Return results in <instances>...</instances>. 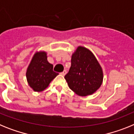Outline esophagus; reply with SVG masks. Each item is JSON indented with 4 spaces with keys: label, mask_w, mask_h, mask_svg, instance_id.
Returning <instances> with one entry per match:
<instances>
[{
    "label": "esophagus",
    "mask_w": 134,
    "mask_h": 134,
    "mask_svg": "<svg viewBox=\"0 0 134 134\" xmlns=\"http://www.w3.org/2000/svg\"><path fill=\"white\" fill-rule=\"evenodd\" d=\"M66 74H67V71H66V70H64L62 72V73H60V74H61V75H62L63 76H64V75H65Z\"/></svg>",
    "instance_id": "esophagus-1"
}]
</instances>
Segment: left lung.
I'll list each match as a JSON object with an SVG mask.
<instances>
[{
  "instance_id": "1",
  "label": "left lung",
  "mask_w": 134,
  "mask_h": 134,
  "mask_svg": "<svg viewBox=\"0 0 134 134\" xmlns=\"http://www.w3.org/2000/svg\"><path fill=\"white\" fill-rule=\"evenodd\" d=\"M71 62L65 76L69 88L79 96L92 94L103 80L102 69L95 56L86 48L79 46L72 54Z\"/></svg>"
}]
</instances>
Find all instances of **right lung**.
Segmentation results:
<instances>
[{
    "instance_id": "obj_1",
    "label": "right lung",
    "mask_w": 134,
    "mask_h": 134,
    "mask_svg": "<svg viewBox=\"0 0 134 134\" xmlns=\"http://www.w3.org/2000/svg\"><path fill=\"white\" fill-rule=\"evenodd\" d=\"M58 75L53 71V65L47 60L45 52L35 53L26 72L27 83L35 92L43 91Z\"/></svg>"
}]
</instances>
